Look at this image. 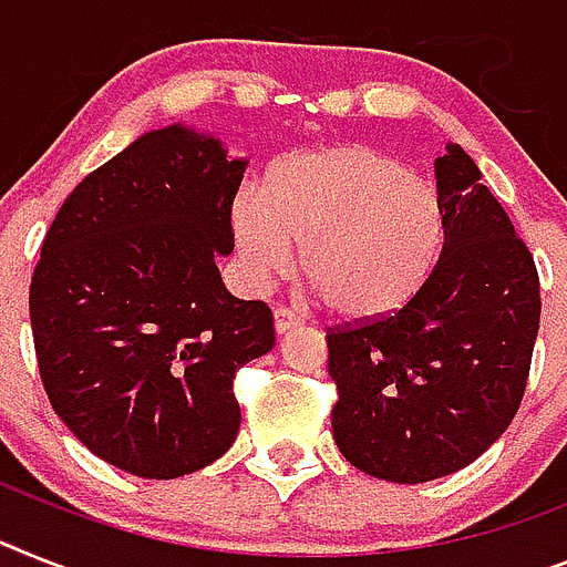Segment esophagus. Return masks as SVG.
<instances>
[{
	"mask_svg": "<svg viewBox=\"0 0 567 567\" xmlns=\"http://www.w3.org/2000/svg\"><path fill=\"white\" fill-rule=\"evenodd\" d=\"M299 326V313L291 311V308H276L274 311V328L276 334H285V331H291V328Z\"/></svg>",
	"mask_w": 567,
	"mask_h": 567,
	"instance_id": "34e87169",
	"label": "esophagus"
}]
</instances>
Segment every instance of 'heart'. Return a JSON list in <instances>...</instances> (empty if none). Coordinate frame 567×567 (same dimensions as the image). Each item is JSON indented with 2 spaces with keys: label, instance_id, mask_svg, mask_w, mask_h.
Here are the masks:
<instances>
[{
  "label": "heart",
  "instance_id": "heart-1",
  "mask_svg": "<svg viewBox=\"0 0 567 567\" xmlns=\"http://www.w3.org/2000/svg\"><path fill=\"white\" fill-rule=\"evenodd\" d=\"M245 279L256 288L297 268L342 317L403 306L435 259L441 198L374 146H331L279 161L265 195L241 189L230 210Z\"/></svg>",
  "mask_w": 567,
  "mask_h": 567
}]
</instances>
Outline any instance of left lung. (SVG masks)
Returning a JSON list of instances; mask_svg holds the SVG:
<instances>
[{"instance_id":"left-lung-1","label":"left lung","mask_w":567,"mask_h":567,"mask_svg":"<svg viewBox=\"0 0 567 567\" xmlns=\"http://www.w3.org/2000/svg\"><path fill=\"white\" fill-rule=\"evenodd\" d=\"M441 254L406 306L328 328L331 430L357 470L421 484L473 464L525 398L539 274L475 161H435Z\"/></svg>"}]
</instances>
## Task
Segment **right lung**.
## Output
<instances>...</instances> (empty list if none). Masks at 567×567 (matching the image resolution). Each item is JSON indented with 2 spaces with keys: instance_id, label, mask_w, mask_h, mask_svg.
<instances>
[{
  "instance_id": "obj_1",
  "label": "right lung",
  "mask_w": 567,
  "mask_h": 567,
  "mask_svg": "<svg viewBox=\"0 0 567 567\" xmlns=\"http://www.w3.org/2000/svg\"><path fill=\"white\" fill-rule=\"evenodd\" d=\"M247 161L181 123L85 175L31 276L51 406L83 446L137 478L207 467L239 435L233 380L274 349V313L236 299L218 254Z\"/></svg>"
}]
</instances>
